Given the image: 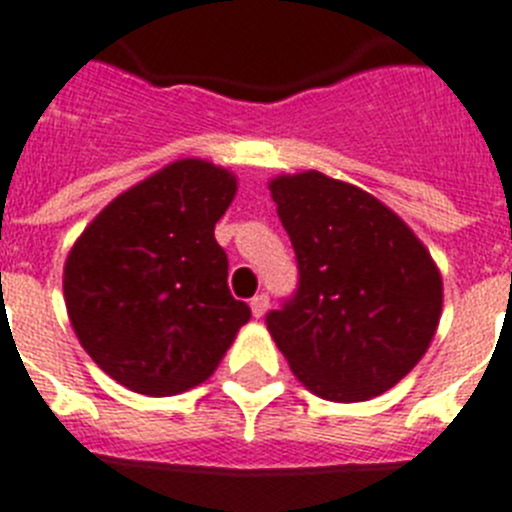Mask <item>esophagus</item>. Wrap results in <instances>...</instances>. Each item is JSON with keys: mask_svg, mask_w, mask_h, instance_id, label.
Listing matches in <instances>:
<instances>
[{"mask_svg": "<svg viewBox=\"0 0 512 512\" xmlns=\"http://www.w3.org/2000/svg\"><path fill=\"white\" fill-rule=\"evenodd\" d=\"M250 309H252V317H265V311L270 309V299L268 293H260V296H255V299L250 301Z\"/></svg>", "mask_w": 512, "mask_h": 512, "instance_id": "esophagus-1", "label": "esophagus"}]
</instances>
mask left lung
I'll list each match as a JSON object with an SVG mask.
<instances>
[{"mask_svg":"<svg viewBox=\"0 0 512 512\" xmlns=\"http://www.w3.org/2000/svg\"><path fill=\"white\" fill-rule=\"evenodd\" d=\"M299 288L265 322L293 376L330 402H366L417 366L443 309L425 244L379 198L317 170L270 180Z\"/></svg>","mask_w":512,"mask_h":512,"instance_id":"8db88e82","label":"left lung"}]
</instances>
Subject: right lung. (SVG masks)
Returning <instances> with one entry per match:
<instances>
[{
	"instance_id": "right-lung-1",
	"label": "right lung",
	"mask_w": 512,
	"mask_h": 512,
	"mask_svg": "<svg viewBox=\"0 0 512 512\" xmlns=\"http://www.w3.org/2000/svg\"><path fill=\"white\" fill-rule=\"evenodd\" d=\"M237 177L177 159L102 208L64 265V299L82 348L118 384L149 397L201 384L250 322L226 286L213 226Z\"/></svg>"
}]
</instances>
